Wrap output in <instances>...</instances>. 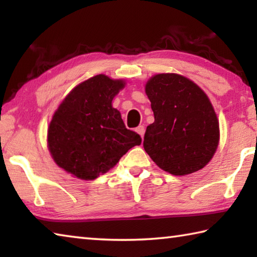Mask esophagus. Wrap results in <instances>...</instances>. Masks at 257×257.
Returning a JSON list of instances; mask_svg holds the SVG:
<instances>
[{
    "mask_svg": "<svg viewBox=\"0 0 257 257\" xmlns=\"http://www.w3.org/2000/svg\"><path fill=\"white\" fill-rule=\"evenodd\" d=\"M136 132L139 135H141L142 138H143V137H144V134H145V127H144V125H138V127L136 128Z\"/></svg>",
    "mask_w": 257,
    "mask_h": 257,
    "instance_id": "34e87169",
    "label": "esophagus"
}]
</instances>
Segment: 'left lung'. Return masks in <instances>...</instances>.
<instances>
[{"mask_svg":"<svg viewBox=\"0 0 257 257\" xmlns=\"http://www.w3.org/2000/svg\"><path fill=\"white\" fill-rule=\"evenodd\" d=\"M145 90L154 113L144 136L146 153L171 175L201 170L219 144V121L205 93L176 73L152 77Z\"/></svg>","mask_w":257,"mask_h":257,"instance_id":"obj_1","label":"left lung"}]
</instances>
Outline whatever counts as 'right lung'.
<instances>
[{"label": "right lung", "instance_id": "1", "mask_svg": "<svg viewBox=\"0 0 257 257\" xmlns=\"http://www.w3.org/2000/svg\"><path fill=\"white\" fill-rule=\"evenodd\" d=\"M124 86L97 75L73 88L54 113L47 134L55 163L79 179L93 180L141 145L137 133L125 128L112 99Z\"/></svg>", "mask_w": 257, "mask_h": 257}]
</instances>
